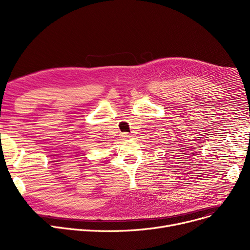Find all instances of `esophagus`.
<instances>
[{"instance_id":"34e87169","label":"esophagus","mask_w":250,"mask_h":250,"mask_svg":"<svg viewBox=\"0 0 250 250\" xmlns=\"http://www.w3.org/2000/svg\"><path fill=\"white\" fill-rule=\"evenodd\" d=\"M130 137H132V136H130V135L127 134V133H125V134L123 135V138H125V139H130Z\"/></svg>"}]
</instances>
